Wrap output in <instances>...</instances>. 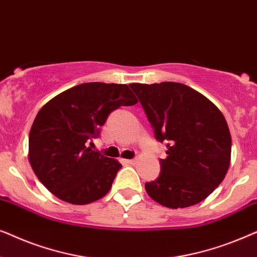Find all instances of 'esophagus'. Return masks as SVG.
<instances>
[{
  "mask_svg": "<svg viewBox=\"0 0 257 257\" xmlns=\"http://www.w3.org/2000/svg\"><path fill=\"white\" fill-rule=\"evenodd\" d=\"M124 163L128 164V165H133V164H136V159H126V160H124Z\"/></svg>",
  "mask_w": 257,
  "mask_h": 257,
  "instance_id": "34e87169",
  "label": "esophagus"
}]
</instances>
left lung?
I'll return each mask as SVG.
<instances>
[{
  "mask_svg": "<svg viewBox=\"0 0 257 257\" xmlns=\"http://www.w3.org/2000/svg\"><path fill=\"white\" fill-rule=\"evenodd\" d=\"M145 111L154 137L166 143L160 174L146 182L151 198L168 208L205 200L226 177L231 138L227 121L212 101L185 84H130Z\"/></svg>",
  "mask_w": 257,
  "mask_h": 257,
  "instance_id": "left-lung-1",
  "label": "left lung"
}]
</instances>
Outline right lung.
I'll use <instances>...</instances> for the list:
<instances>
[{"label": "right lung", "mask_w": 257, "mask_h": 257, "mask_svg": "<svg viewBox=\"0 0 257 257\" xmlns=\"http://www.w3.org/2000/svg\"><path fill=\"white\" fill-rule=\"evenodd\" d=\"M137 103L126 84L99 82L79 84L48 101L29 133V161L38 180L73 205L106 195L121 165L87 144L99 137L112 111Z\"/></svg>", "instance_id": "obj_1"}]
</instances>
